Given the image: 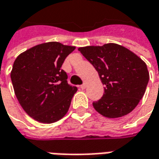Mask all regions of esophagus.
Masks as SVG:
<instances>
[{
    "label": "esophagus",
    "mask_w": 159,
    "mask_h": 159,
    "mask_svg": "<svg viewBox=\"0 0 159 159\" xmlns=\"http://www.w3.org/2000/svg\"><path fill=\"white\" fill-rule=\"evenodd\" d=\"M80 89H86V84H85V83L82 84V85L80 86Z\"/></svg>",
    "instance_id": "esophagus-1"
}]
</instances>
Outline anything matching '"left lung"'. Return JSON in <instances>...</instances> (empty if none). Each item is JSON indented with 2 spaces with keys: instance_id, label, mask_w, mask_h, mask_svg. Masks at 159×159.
<instances>
[{
  "instance_id": "8db88e82",
  "label": "left lung",
  "mask_w": 159,
  "mask_h": 159,
  "mask_svg": "<svg viewBox=\"0 0 159 159\" xmlns=\"http://www.w3.org/2000/svg\"><path fill=\"white\" fill-rule=\"evenodd\" d=\"M78 50L95 68L105 85L103 96L93 101L94 109L109 118L131 112L142 99L149 81L146 63L116 43L89 46Z\"/></svg>"
}]
</instances>
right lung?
<instances>
[{
	"mask_svg": "<svg viewBox=\"0 0 159 159\" xmlns=\"http://www.w3.org/2000/svg\"><path fill=\"white\" fill-rule=\"evenodd\" d=\"M75 48L50 42L35 46L17 57L11 80L19 104L30 117L51 123L68 111L77 88L67 83L68 76L61 66Z\"/></svg>",
	"mask_w": 159,
	"mask_h": 159,
	"instance_id": "add662e5",
	"label": "right lung"
}]
</instances>
